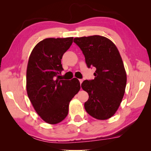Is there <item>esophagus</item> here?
<instances>
[{
    "label": "esophagus",
    "instance_id": "34e87169",
    "mask_svg": "<svg viewBox=\"0 0 151 151\" xmlns=\"http://www.w3.org/2000/svg\"><path fill=\"white\" fill-rule=\"evenodd\" d=\"M83 79H79V82H80L81 84L82 83H83Z\"/></svg>",
    "mask_w": 151,
    "mask_h": 151
}]
</instances>
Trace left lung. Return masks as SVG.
I'll return each instance as SVG.
<instances>
[{
  "mask_svg": "<svg viewBox=\"0 0 151 151\" xmlns=\"http://www.w3.org/2000/svg\"><path fill=\"white\" fill-rule=\"evenodd\" d=\"M74 42L83 52L88 68H96L94 78L81 85L89 96L85 103L86 111L99 120L111 118L121 104L127 84L119 50L111 40L99 35L75 38Z\"/></svg>",
  "mask_w": 151,
  "mask_h": 151,
  "instance_id": "8db88e82",
  "label": "left lung"
}]
</instances>
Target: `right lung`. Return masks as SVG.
Here are the masks:
<instances>
[{
    "label": "right lung",
    "instance_id": "right-lung-1",
    "mask_svg": "<svg viewBox=\"0 0 151 151\" xmlns=\"http://www.w3.org/2000/svg\"><path fill=\"white\" fill-rule=\"evenodd\" d=\"M73 37L48 38L33 48L28 62L27 91L37 114L48 124H57L67 116L69 103L81 88L80 82L59 80L61 59L72 45Z\"/></svg>",
    "mask_w": 151,
    "mask_h": 151
}]
</instances>
